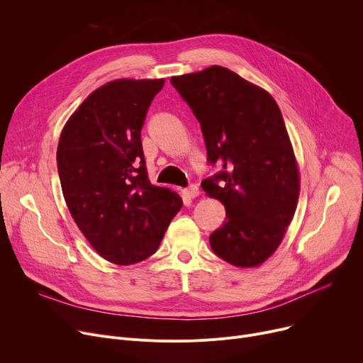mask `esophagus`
<instances>
[{
	"label": "esophagus",
	"mask_w": 363,
	"mask_h": 363,
	"mask_svg": "<svg viewBox=\"0 0 363 363\" xmlns=\"http://www.w3.org/2000/svg\"><path fill=\"white\" fill-rule=\"evenodd\" d=\"M181 192H182V197H184V199L191 200V199L199 197L200 189H199L197 185H191V186H188V188H184Z\"/></svg>",
	"instance_id": "34e87169"
}]
</instances>
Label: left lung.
<instances>
[{"label": "left lung", "instance_id": "1", "mask_svg": "<svg viewBox=\"0 0 363 363\" xmlns=\"http://www.w3.org/2000/svg\"><path fill=\"white\" fill-rule=\"evenodd\" d=\"M174 87L201 125L210 163L223 171L201 182L226 208L210 235L217 257L258 267L281 244L298 206L301 177L273 96L220 65L175 76Z\"/></svg>", "mask_w": 363, "mask_h": 363}]
</instances>
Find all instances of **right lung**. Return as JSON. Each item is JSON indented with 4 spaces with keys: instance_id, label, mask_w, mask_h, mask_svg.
<instances>
[{
    "instance_id": "add662e5",
    "label": "right lung",
    "mask_w": 363,
    "mask_h": 363,
    "mask_svg": "<svg viewBox=\"0 0 363 363\" xmlns=\"http://www.w3.org/2000/svg\"><path fill=\"white\" fill-rule=\"evenodd\" d=\"M164 79L112 80L91 91L65 123L57 164L67 207L105 259L149 258L182 207L169 188L152 185L141 128Z\"/></svg>"
}]
</instances>
